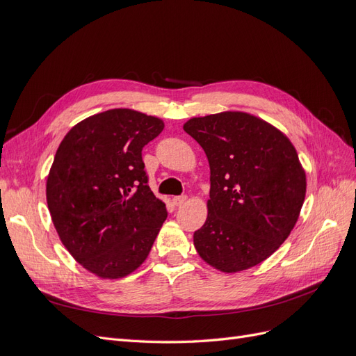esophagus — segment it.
<instances>
[{
  "label": "esophagus",
  "instance_id": "1",
  "mask_svg": "<svg viewBox=\"0 0 356 356\" xmlns=\"http://www.w3.org/2000/svg\"><path fill=\"white\" fill-rule=\"evenodd\" d=\"M172 202H174V204H177V207H181V204H184L187 202V196L182 195V196H177L172 199Z\"/></svg>",
  "mask_w": 356,
  "mask_h": 356
}]
</instances>
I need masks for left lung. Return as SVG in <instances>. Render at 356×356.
Masks as SVG:
<instances>
[{"label": "left lung", "mask_w": 356, "mask_h": 356, "mask_svg": "<svg viewBox=\"0 0 356 356\" xmlns=\"http://www.w3.org/2000/svg\"><path fill=\"white\" fill-rule=\"evenodd\" d=\"M184 131L209 161L208 218L196 251L225 273L270 257L298 220L306 174L294 145L275 126L241 111L193 117Z\"/></svg>", "instance_id": "8db88e82"}]
</instances>
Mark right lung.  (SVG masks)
<instances>
[{
	"label": "right lung",
	"instance_id": "add662e5",
	"mask_svg": "<svg viewBox=\"0 0 356 356\" xmlns=\"http://www.w3.org/2000/svg\"><path fill=\"white\" fill-rule=\"evenodd\" d=\"M163 127L157 117L115 108L84 118L58 148L46 186L51 221L70 254L96 276L136 270L168 217L143 161L144 145Z\"/></svg>",
	"mask_w": 356,
	"mask_h": 356
}]
</instances>
